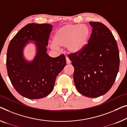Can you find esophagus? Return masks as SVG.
Returning a JSON list of instances; mask_svg holds the SVG:
<instances>
[{"label":"esophagus","mask_w":127,"mask_h":127,"mask_svg":"<svg viewBox=\"0 0 127 127\" xmlns=\"http://www.w3.org/2000/svg\"><path fill=\"white\" fill-rule=\"evenodd\" d=\"M65 59H66V63H67V64H69L71 63V60L69 59L68 58L66 57Z\"/></svg>","instance_id":"obj_1"}]
</instances>
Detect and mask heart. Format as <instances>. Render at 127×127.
<instances>
[{
	"label": "heart",
	"mask_w": 127,
	"mask_h": 127,
	"mask_svg": "<svg viewBox=\"0 0 127 127\" xmlns=\"http://www.w3.org/2000/svg\"><path fill=\"white\" fill-rule=\"evenodd\" d=\"M91 35V30L84 24H68L56 30L51 48L58 50L59 47H67L71 54L82 52L86 48Z\"/></svg>",
	"instance_id": "b5f03b06"
}]
</instances>
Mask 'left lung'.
Masks as SVG:
<instances>
[{
  "mask_svg": "<svg viewBox=\"0 0 127 127\" xmlns=\"http://www.w3.org/2000/svg\"><path fill=\"white\" fill-rule=\"evenodd\" d=\"M92 27L88 44L82 52L69 54L74 67L73 80L80 93L97 97L112 87L118 74L120 59L116 41L104 24L90 22Z\"/></svg>",
  "mask_w": 127,
  "mask_h": 127,
  "instance_id": "8db88e82",
  "label": "left lung"
}]
</instances>
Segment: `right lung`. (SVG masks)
<instances>
[{"label": "right lung", "instance_id": "1", "mask_svg": "<svg viewBox=\"0 0 127 127\" xmlns=\"http://www.w3.org/2000/svg\"><path fill=\"white\" fill-rule=\"evenodd\" d=\"M52 26L30 23L23 27L9 43L7 54V72L16 91L30 99L48 96L57 76L66 65L65 56L51 58L47 53ZM30 43L35 45L33 60L25 58L24 51Z\"/></svg>", "mask_w": 127, "mask_h": 127}]
</instances>
